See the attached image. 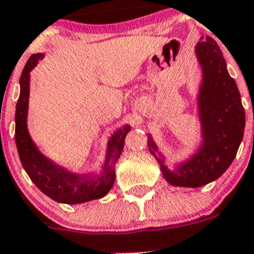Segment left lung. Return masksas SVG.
Here are the masks:
<instances>
[{"label": "left lung", "instance_id": "left-lung-1", "mask_svg": "<svg viewBox=\"0 0 254 254\" xmlns=\"http://www.w3.org/2000/svg\"><path fill=\"white\" fill-rule=\"evenodd\" d=\"M196 56L202 68L198 116L202 145L174 169L164 165V156L149 134V150L159 161L164 178L177 187H202L216 181L230 167L243 140L246 112L234 78L229 75L219 46L211 37H201Z\"/></svg>", "mask_w": 254, "mask_h": 254}]
</instances>
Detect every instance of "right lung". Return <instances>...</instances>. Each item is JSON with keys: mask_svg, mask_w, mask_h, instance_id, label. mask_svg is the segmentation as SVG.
Segmentation results:
<instances>
[{"mask_svg": "<svg viewBox=\"0 0 254 254\" xmlns=\"http://www.w3.org/2000/svg\"><path fill=\"white\" fill-rule=\"evenodd\" d=\"M43 57V53L31 56L20 76V96L15 113V140L22 168L28 173L33 183L44 194L57 202L76 205L102 198L113 187L116 179L114 167L122 154L126 134L128 133L131 127L126 125L123 128L114 132L113 136L109 138L105 163L100 176L75 174L49 160L35 146L26 126L30 71L37 66L38 61Z\"/></svg>", "mask_w": 254, "mask_h": 254, "instance_id": "1", "label": "right lung"}]
</instances>
